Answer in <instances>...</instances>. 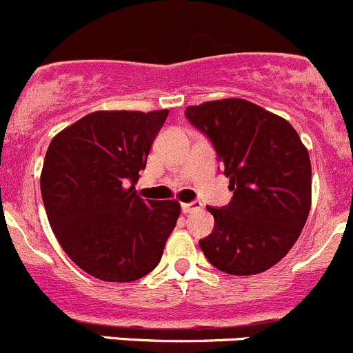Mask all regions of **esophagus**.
I'll use <instances>...</instances> for the list:
<instances>
[{
    "label": "esophagus",
    "instance_id": "1",
    "mask_svg": "<svg viewBox=\"0 0 353 353\" xmlns=\"http://www.w3.org/2000/svg\"><path fill=\"white\" fill-rule=\"evenodd\" d=\"M201 202L194 201V202H188V203H181V212L183 214H190L194 212V210H199L201 209Z\"/></svg>",
    "mask_w": 353,
    "mask_h": 353
}]
</instances>
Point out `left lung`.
<instances>
[{"label": "left lung", "mask_w": 353, "mask_h": 353, "mask_svg": "<svg viewBox=\"0 0 353 353\" xmlns=\"http://www.w3.org/2000/svg\"><path fill=\"white\" fill-rule=\"evenodd\" d=\"M185 117L210 141L232 192L228 205L207 207L214 230L199 241L203 255L231 275L274 267L311 209V161L296 129L241 98L187 107Z\"/></svg>", "instance_id": "1"}]
</instances>
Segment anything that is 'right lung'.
Wrapping results in <instances>:
<instances>
[{
  "mask_svg": "<svg viewBox=\"0 0 353 353\" xmlns=\"http://www.w3.org/2000/svg\"><path fill=\"white\" fill-rule=\"evenodd\" d=\"M168 117L158 112H93L57 134L41 175L50 228L81 270L132 282L159 263L180 216L175 201L137 195L152 143Z\"/></svg>",
  "mask_w": 353,
  "mask_h": 353,
  "instance_id": "right-lung-1",
  "label": "right lung"
}]
</instances>
